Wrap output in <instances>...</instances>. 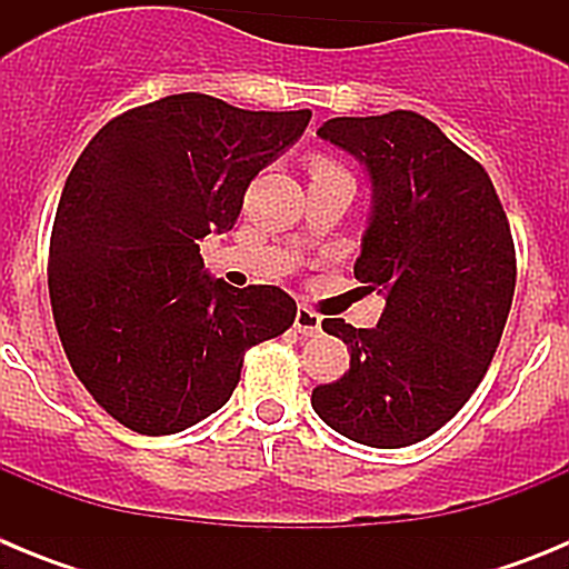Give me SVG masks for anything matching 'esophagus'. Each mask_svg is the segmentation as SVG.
I'll list each match as a JSON object with an SVG mask.
<instances>
[{
    "instance_id": "esophagus-1",
    "label": "esophagus",
    "mask_w": 569,
    "mask_h": 569,
    "mask_svg": "<svg viewBox=\"0 0 569 569\" xmlns=\"http://www.w3.org/2000/svg\"><path fill=\"white\" fill-rule=\"evenodd\" d=\"M293 328H296V333H301V336L321 333V316L313 313V310H310L308 305H299V308H296Z\"/></svg>"
}]
</instances>
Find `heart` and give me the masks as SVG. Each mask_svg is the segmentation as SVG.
<instances>
[{"label":"heart","mask_w":569,"mask_h":569,"mask_svg":"<svg viewBox=\"0 0 569 569\" xmlns=\"http://www.w3.org/2000/svg\"><path fill=\"white\" fill-rule=\"evenodd\" d=\"M308 170H310V179H313V176H325V173H345L339 164L330 162V159H325V156H313L308 164Z\"/></svg>","instance_id":"1"}]
</instances>
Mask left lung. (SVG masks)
I'll return each mask as SVG.
<instances>
[{"label":"left lung","mask_w":569,"mask_h":569,"mask_svg":"<svg viewBox=\"0 0 569 569\" xmlns=\"http://www.w3.org/2000/svg\"><path fill=\"white\" fill-rule=\"evenodd\" d=\"M319 136L373 179L353 273L385 310L373 330L321 321L350 367L310 405L359 445H416L459 413L499 347L516 290L510 222L487 170L413 110L336 116Z\"/></svg>","instance_id":"1"}]
</instances>
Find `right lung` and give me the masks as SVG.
Listing matches in <instances>:
<instances>
[{
	"instance_id": "add662e5",
	"label": "right lung",
	"mask_w": 569,
	"mask_h": 569,
	"mask_svg": "<svg viewBox=\"0 0 569 569\" xmlns=\"http://www.w3.org/2000/svg\"><path fill=\"white\" fill-rule=\"evenodd\" d=\"M308 122L310 110L176 93L110 119L70 170L50 230V308L77 379L133 433L216 413L250 347L293 325L284 290L202 273L199 239L233 228L244 190Z\"/></svg>"
}]
</instances>
